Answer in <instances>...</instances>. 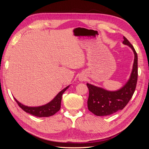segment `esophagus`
<instances>
[{
    "label": "esophagus",
    "instance_id": "34e87169",
    "mask_svg": "<svg viewBox=\"0 0 149 149\" xmlns=\"http://www.w3.org/2000/svg\"><path fill=\"white\" fill-rule=\"evenodd\" d=\"M79 80L80 81H83L85 80V76H83V75H81L79 76Z\"/></svg>",
    "mask_w": 149,
    "mask_h": 149
}]
</instances>
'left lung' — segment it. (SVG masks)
Here are the masks:
<instances>
[{
    "label": "left lung",
    "mask_w": 149,
    "mask_h": 149,
    "mask_svg": "<svg viewBox=\"0 0 149 149\" xmlns=\"http://www.w3.org/2000/svg\"><path fill=\"white\" fill-rule=\"evenodd\" d=\"M123 43L129 46L134 54L131 74L126 83L116 91H108L101 87L86 84L89 89L88 107L89 111L97 116H109L123 109L132 97L137 81V54L128 40L123 37Z\"/></svg>",
    "instance_id": "8db88e82"
}]
</instances>
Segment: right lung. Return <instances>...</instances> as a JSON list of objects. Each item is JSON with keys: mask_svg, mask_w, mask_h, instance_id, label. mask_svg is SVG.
Wrapping results in <instances>:
<instances>
[{"mask_svg": "<svg viewBox=\"0 0 149 149\" xmlns=\"http://www.w3.org/2000/svg\"><path fill=\"white\" fill-rule=\"evenodd\" d=\"M70 86H68L65 88H64L60 92L58 93L57 95L54 97L53 100L46 104L45 105L35 106V107H30L24 105L23 104L20 103L18 101L15 97L14 100L17 103L22 109L25 111L27 113H29L31 115L39 117V118H43V117H49L55 114V113L60 109L61 107V102L62 99V95L66 90L70 87Z\"/></svg>", "mask_w": 149, "mask_h": 149, "instance_id": "right-lung-1", "label": "right lung"}]
</instances>
